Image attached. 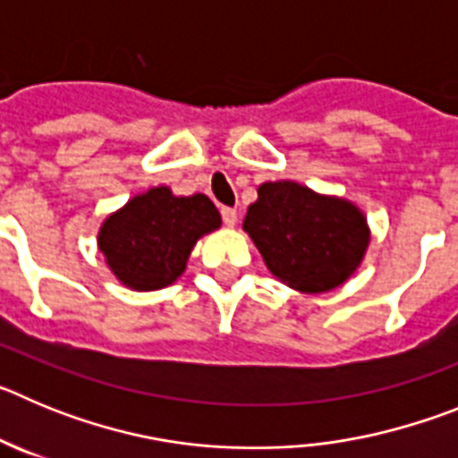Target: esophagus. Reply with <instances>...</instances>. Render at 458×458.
<instances>
[{"instance_id":"obj_1","label":"esophagus","mask_w":458,"mask_h":458,"mask_svg":"<svg viewBox=\"0 0 458 458\" xmlns=\"http://www.w3.org/2000/svg\"><path fill=\"white\" fill-rule=\"evenodd\" d=\"M220 213H222V222H225L226 226H233V225H236V220H238L236 208H229V206H225V208H222Z\"/></svg>"}]
</instances>
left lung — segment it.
<instances>
[{"label": "left lung", "mask_w": 458, "mask_h": 458, "mask_svg": "<svg viewBox=\"0 0 458 458\" xmlns=\"http://www.w3.org/2000/svg\"><path fill=\"white\" fill-rule=\"evenodd\" d=\"M242 229L270 273L305 293L346 282L369 245L365 216L351 201L321 197L293 181L261 185Z\"/></svg>", "instance_id": "left-lung-1"}]
</instances>
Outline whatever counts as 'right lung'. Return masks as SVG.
<instances>
[{"label": "right lung", "mask_w": 458, "mask_h": 458, "mask_svg": "<svg viewBox=\"0 0 458 458\" xmlns=\"http://www.w3.org/2000/svg\"><path fill=\"white\" fill-rule=\"evenodd\" d=\"M220 225V213L206 194L176 197L160 185L105 220L98 248L125 286L156 291L181 277L194 242Z\"/></svg>", "instance_id": "obj_1"}]
</instances>
